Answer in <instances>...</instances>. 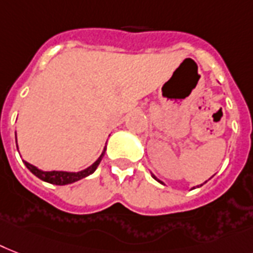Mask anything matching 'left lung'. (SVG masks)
Returning <instances> with one entry per match:
<instances>
[{
    "mask_svg": "<svg viewBox=\"0 0 253 253\" xmlns=\"http://www.w3.org/2000/svg\"><path fill=\"white\" fill-rule=\"evenodd\" d=\"M152 176H153V178H155V179L157 180V182H160V183H164V182H161V180H160L159 178H157V176L155 175V174H152ZM200 186H203V184H200ZM200 186H196V187H200ZM196 187H192V190H194V188H196Z\"/></svg>",
    "mask_w": 253,
    "mask_h": 253,
    "instance_id": "1",
    "label": "left lung"
}]
</instances>
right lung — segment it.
I'll list each match as a JSON object with an SVG mask.
<instances>
[{"label": "right lung", "instance_id": "add662e5", "mask_svg": "<svg viewBox=\"0 0 253 253\" xmlns=\"http://www.w3.org/2000/svg\"><path fill=\"white\" fill-rule=\"evenodd\" d=\"M15 140H16V135H15ZM105 151H106V145L104 148V151L100 155L96 161L92 164L91 166H88L87 169L84 170H80V171H63V170H52V171H45V170H41L36 166L31 165L30 162L24 161V165L27 166V169L30 170L31 173L36 175L38 178H40L41 180H44V182H48V183H52V184H57V186H65V184H70V183H74V182H78V180L83 179L85 176L91 175L93 173L94 170L97 169L98 164L101 162L102 157L105 155Z\"/></svg>", "mask_w": 253, "mask_h": 253}]
</instances>
